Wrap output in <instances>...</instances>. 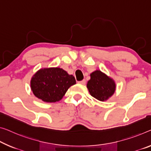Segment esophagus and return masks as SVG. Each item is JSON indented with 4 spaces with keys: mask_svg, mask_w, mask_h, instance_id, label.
Returning <instances> with one entry per match:
<instances>
[{
    "mask_svg": "<svg viewBox=\"0 0 151 151\" xmlns=\"http://www.w3.org/2000/svg\"><path fill=\"white\" fill-rule=\"evenodd\" d=\"M78 83H80V84L84 85V84H86V80H83L82 81H80V82H78Z\"/></svg>",
    "mask_w": 151,
    "mask_h": 151,
    "instance_id": "obj_1",
    "label": "esophagus"
}]
</instances>
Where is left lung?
Wrapping results in <instances>:
<instances>
[{
	"mask_svg": "<svg viewBox=\"0 0 151 151\" xmlns=\"http://www.w3.org/2000/svg\"><path fill=\"white\" fill-rule=\"evenodd\" d=\"M87 88L92 96L99 101H104L115 92V83L112 79L97 70L90 74V80L88 82Z\"/></svg>",
	"mask_w": 151,
	"mask_h": 151,
	"instance_id": "obj_1",
	"label": "left lung"
}]
</instances>
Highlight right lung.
Here are the masks:
<instances>
[{
    "label": "right lung",
    "instance_id": "right-lung-1",
    "mask_svg": "<svg viewBox=\"0 0 151 151\" xmlns=\"http://www.w3.org/2000/svg\"><path fill=\"white\" fill-rule=\"evenodd\" d=\"M75 78L58 68L41 69L31 80V88L37 98L48 103L59 101L71 86L76 84Z\"/></svg>",
    "mask_w": 151,
    "mask_h": 151
}]
</instances>
